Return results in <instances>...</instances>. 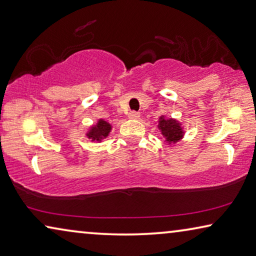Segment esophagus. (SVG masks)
<instances>
[{
    "mask_svg": "<svg viewBox=\"0 0 256 256\" xmlns=\"http://www.w3.org/2000/svg\"><path fill=\"white\" fill-rule=\"evenodd\" d=\"M140 117V114L138 112H128V118H131V120H139Z\"/></svg>",
    "mask_w": 256,
    "mask_h": 256,
    "instance_id": "34e87169",
    "label": "esophagus"
}]
</instances>
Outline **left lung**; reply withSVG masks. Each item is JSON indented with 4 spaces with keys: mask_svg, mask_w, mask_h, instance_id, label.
Instances as JSON below:
<instances>
[{
    "mask_svg": "<svg viewBox=\"0 0 256 256\" xmlns=\"http://www.w3.org/2000/svg\"><path fill=\"white\" fill-rule=\"evenodd\" d=\"M158 128L169 144L177 142L182 136L180 125L174 120H164V118L161 117L158 120Z\"/></svg>",
    "mask_w": 256,
    "mask_h": 256,
    "instance_id": "1",
    "label": "left lung"
}]
</instances>
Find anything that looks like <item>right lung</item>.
Wrapping results in <instances>:
<instances>
[{
  "mask_svg": "<svg viewBox=\"0 0 256 256\" xmlns=\"http://www.w3.org/2000/svg\"><path fill=\"white\" fill-rule=\"evenodd\" d=\"M110 130H112V126H110V124L106 123L104 120H100L96 126H94L93 128L90 130V134H88V138H92L93 140H98L100 141L104 136H108V133L110 132Z\"/></svg>",
  "mask_w": 256,
  "mask_h": 256,
  "instance_id": "add662e5",
  "label": "right lung"
}]
</instances>
